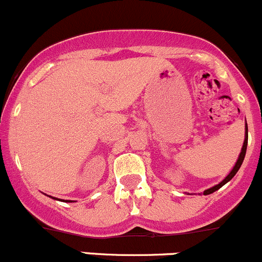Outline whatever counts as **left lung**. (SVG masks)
I'll use <instances>...</instances> for the list:
<instances>
[{
  "label": "left lung",
  "mask_w": 262,
  "mask_h": 262,
  "mask_svg": "<svg viewBox=\"0 0 262 262\" xmlns=\"http://www.w3.org/2000/svg\"><path fill=\"white\" fill-rule=\"evenodd\" d=\"M246 132H245V140H244V145H243V148H242V152H240V156H239V158H237V162L235 163V166H234V168L231 169V172L229 173L228 176H226L225 177V179L223 182H220L219 184H216V186H214L213 188H209V189H207V190H204V192H203V194L204 195H208V194H211V193L213 192H215V190H218L219 188H222L223 186H224L225 183H228L229 181H230L231 178L234 177L235 174H236V172L237 170H239V168L240 167H242V164H243V161H244V158H245V154H246V147H248V125H246Z\"/></svg>",
  "instance_id": "left-lung-1"
}]
</instances>
